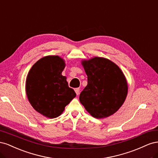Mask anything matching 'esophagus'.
<instances>
[{
	"mask_svg": "<svg viewBox=\"0 0 158 158\" xmlns=\"http://www.w3.org/2000/svg\"><path fill=\"white\" fill-rule=\"evenodd\" d=\"M74 91H75V92H76V95H79V94H80V88H75L74 89Z\"/></svg>",
	"mask_w": 158,
	"mask_h": 158,
	"instance_id": "34e87169",
	"label": "esophagus"
}]
</instances>
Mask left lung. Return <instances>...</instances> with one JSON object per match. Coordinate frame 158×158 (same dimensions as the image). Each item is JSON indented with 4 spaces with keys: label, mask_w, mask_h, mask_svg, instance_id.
I'll list each match as a JSON object with an SVG mask.
<instances>
[{
    "label": "left lung",
    "mask_w": 158,
    "mask_h": 158,
    "mask_svg": "<svg viewBox=\"0 0 158 158\" xmlns=\"http://www.w3.org/2000/svg\"><path fill=\"white\" fill-rule=\"evenodd\" d=\"M88 85L79 99L91 115L106 118L117 111L126 99L128 85L118 66L112 61L95 57L82 62Z\"/></svg>",
    "instance_id": "8db88e82"
}]
</instances>
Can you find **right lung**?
<instances>
[{
  "mask_svg": "<svg viewBox=\"0 0 158 158\" xmlns=\"http://www.w3.org/2000/svg\"><path fill=\"white\" fill-rule=\"evenodd\" d=\"M64 60L58 56H47L33 65L27 74L26 94L31 106L50 118L59 116L76 97L65 76Z\"/></svg>",
  "mask_w": 158,
  "mask_h": 158,
  "instance_id": "right-lung-1",
  "label": "right lung"
}]
</instances>
